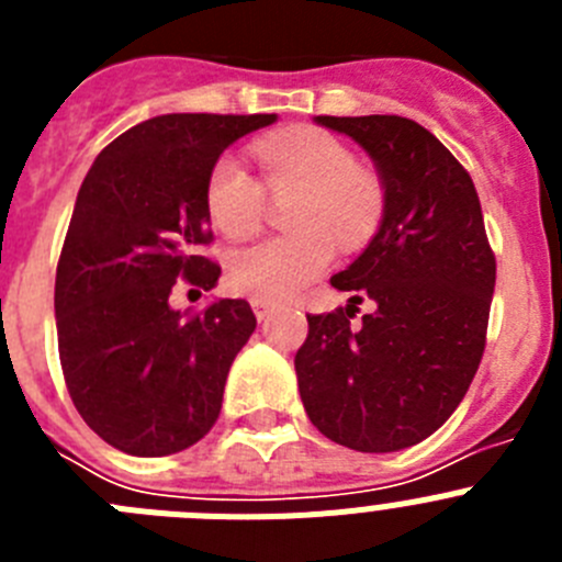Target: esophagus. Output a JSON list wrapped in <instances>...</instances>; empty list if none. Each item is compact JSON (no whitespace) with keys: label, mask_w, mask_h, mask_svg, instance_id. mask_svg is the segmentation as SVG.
I'll use <instances>...</instances> for the list:
<instances>
[{"label":"esophagus","mask_w":562,"mask_h":562,"mask_svg":"<svg viewBox=\"0 0 562 562\" xmlns=\"http://www.w3.org/2000/svg\"><path fill=\"white\" fill-rule=\"evenodd\" d=\"M272 310H276V304H270V301H261V297H252V312H256L258 321H267V317L272 315Z\"/></svg>","instance_id":"34e87169"}]
</instances>
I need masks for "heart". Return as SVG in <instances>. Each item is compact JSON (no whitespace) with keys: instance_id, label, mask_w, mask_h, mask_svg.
<instances>
[{"instance_id":"1","label":"heart","mask_w":562,"mask_h":562,"mask_svg":"<svg viewBox=\"0 0 562 562\" xmlns=\"http://www.w3.org/2000/svg\"><path fill=\"white\" fill-rule=\"evenodd\" d=\"M256 157L276 196L301 193L292 205L295 236L265 238L227 256V284L261 301H286L324 276L335 258V241L360 247L382 216L376 177L357 168L349 146L326 132H301L256 143ZM265 186L236 154L213 162L205 186V211L225 236H247L265 216Z\"/></svg>"}]
</instances>
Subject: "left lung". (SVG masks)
Segmentation results:
<instances>
[{"label": "left lung", "instance_id": "1", "mask_svg": "<svg viewBox=\"0 0 562 562\" xmlns=\"http://www.w3.org/2000/svg\"><path fill=\"white\" fill-rule=\"evenodd\" d=\"M315 123L369 154L385 205L366 250L331 276L351 292L346 310L306 315L297 391L326 439L394 453L428 439L464 400L484 355L495 256L470 173L428 128L396 114ZM362 296L375 310L355 327Z\"/></svg>", "mask_w": 562, "mask_h": 562}]
</instances>
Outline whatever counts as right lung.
I'll return each instance as SVG.
<instances>
[{"label": "right lung", "instance_id": "right-lung-1", "mask_svg": "<svg viewBox=\"0 0 562 562\" xmlns=\"http://www.w3.org/2000/svg\"><path fill=\"white\" fill-rule=\"evenodd\" d=\"M278 114H160L95 157L56 272L64 380L78 414L128 456L191 448L220 419L233 360L256 315L222 297L200 315L168 304L173 284L213 290L205 186L213 162Z\"/></svg>", "mask_w": 562, "mask_h": 562}]
</instances>
